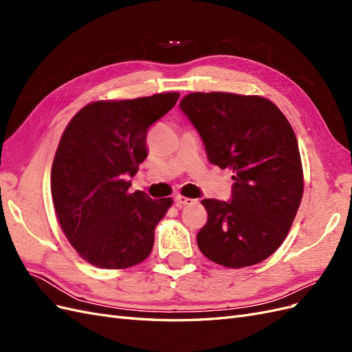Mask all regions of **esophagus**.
Segmentation results:
<instances>
[{
	"mask_svg": "<svg viewBox=\"0 0 352 352\" xmlns=\"http://www.w3.org/2000/svg\"><path fill=\"white\" fill-rule=\"evenodd\" d=\"M175 202L177 207H182V206H190V204H195L197 199L194 198H188V197H182V195H176L175 197Z\"/></svg>",
	"mask_w": 352,
	"mask_h": 352,
	"instance_id": "esophagus-1",
	"label": "esophagus"
}]
</instances>
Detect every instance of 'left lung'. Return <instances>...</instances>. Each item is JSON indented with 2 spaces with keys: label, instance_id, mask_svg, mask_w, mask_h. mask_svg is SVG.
Masks as SVG:
<instances>
[{
  "label": "left lung",
  "instance_id": "8db88e82",
  "mask_svg": "<svg viewBox=\"0 0 352 352\" xmlns=\"http://www.w3.org/2000/svg\"><path fill=\"white\" fill-rule=\"evenodd\" d=\"M204 142L208 162L230 168V202L202 199L207 223L199 251L223 267L258 264L289 233L304 192L300 148L291 123L270 100L192 92L179 104Z\"/></svg>",
  "mask_w": 352,
  "mask_h": 352
}]
</instances>
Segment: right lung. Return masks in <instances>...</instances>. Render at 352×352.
Here are the masks:
<instances>
[{
  "label": "right lung",
  "mask_w": 352,
  "mask_h": 352,
  "mask_svg": "<svg viewBox=\"0 0 352 352\" xmlns=\"http://www.w3.org/2000/svg\"><path fill=\"white\" fill-rule=\"evenodd\" d=\"M179 92L135 100L94 101L66 126L51 168L60 226L80 257L98 269H127L153 251L154 230L172 198L129 192L146 158V133Z\"/></svg>",
  "instance_id": "1"
}]
</instances>
